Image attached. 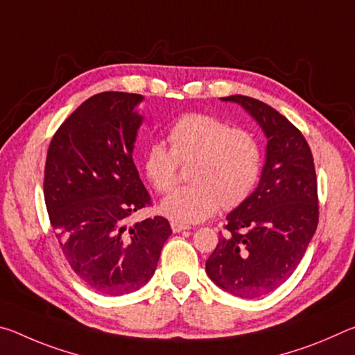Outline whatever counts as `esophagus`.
Wrapping results in <instances>:
<instances>
[{"mask_svg": "<svg viewBox=\"0 0 355 355\" xmlns=\"http://www.w3.org/2000/svg\"><path fill=\"white\" fill-rule=\"evenodd\" d=\"M171 227H172V232H173V233H180V232H184V230H191L189 225L178 224V222H172Z\"/></svg>", "mask_w": 355, "mask_h": 355, "instance_id": "obj_1", "label": "esophagus"}]
</instances>
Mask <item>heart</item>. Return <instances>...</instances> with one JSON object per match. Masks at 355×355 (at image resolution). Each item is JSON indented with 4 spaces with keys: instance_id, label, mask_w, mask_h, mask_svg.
I'll return each instance as SVG.
<instances>
[{
    "instance_id": "b5f03b06",
    "label": "heart",
    "mask_w": 355,
    "mask_h": 355,
    "mask_svg": "<svg viewBox=\"0 0 355 355\" xmlns=\"http://www.w3.org/2000/svg\"><path fill=\"white\" fill-rule=\"evenodd\" d=\"M171 148L148 144L142 156L147 182L159 194L177 184L178 163L192 161L189 182L161 203L167 218L194 224L213 216L220 205L235 208L255 189L261 173V150L249 131L230 128L208 114H184L169 130Z\"/></svg>"
}]
</instances>
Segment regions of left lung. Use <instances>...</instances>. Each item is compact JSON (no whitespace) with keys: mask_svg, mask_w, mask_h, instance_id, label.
I'll list each match as a JSON object with an SVG mask.
<instances>
[{"mask_svg":"<svg viewBox=\"0 0 355 355\" xmlns=\"http://www.w3.org/2000/svg\"><path fill=\"white\" fill-rule=\"evenodd\" d=\"M241 105L268 139L257 189L227 214L225 235L207 260V274L233 296L274 291L302 260L320 218L313 155L302 133L279 111L245 95L220 98Z\"/></svg>","mask_w":355,"mask_h":355,"instance_id":"1","label":"left lung"}]
</instances>
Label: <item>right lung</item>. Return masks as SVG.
<instances>
[{
	"label": "right lung",
	"mask_w": 355,
	"mask_h": 355,
	"mask_svg": "<svg viewBox=\"0 0 355 355\" xmlns=\"http://www.w3.org/2000/svg\"><path fill=\"white\" fill-rule=\"evenodd\" d=\"M142 100L127 92L87 98L46 153L44 196L53 232L78 277L107 296L146 285L172 235L161 216L128 225L131 214L152 205L133 161Z\"/></svg>",
	"instance_id": "1"
}]
</instances>
